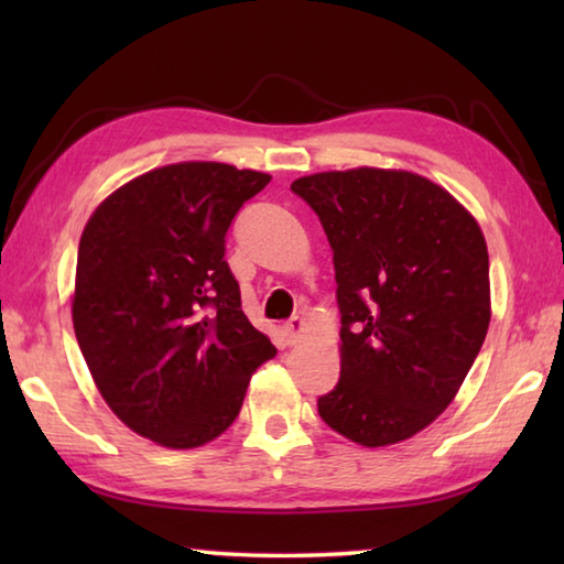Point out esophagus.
<instances>
[{"label":"esophagus","instance_id":"obj_1","mask_svg":"<svg viewBox=\"0 0 564 564\" xmlns=\"http://www.w3.org/2000/svg\"><path fill=\"white\" fill-rule=\"evenodd\" d=\"M283 330H285V338H289V343H295V340H299V338L303 336L305 323H303V318L295 316V318H291L289 323H285Z\"/></svg>","mask_w":564,"mask_h":564}]
</instances>
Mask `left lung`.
<instances>
[{
    "label": "left lung",
    "instance_id": "8db88e82",
    "mask_svg": "<svg viewBox=\"0 0 564 564\" xmlns=\"http://www.w3.org/2000/svg\"><path fill=\"white\" fill-rule=\"evenodd\" d=\"M291 191L321 218L338 283L340 380L318 415L366 447L408 441L453 403L488 333L480 226L410 171H326Z\"/></svg>",
    "mask_w": 564,
    "mask_h": 564
}]
</instances>
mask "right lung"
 Returning a JSON list of instances; mask_svg holds the SVG:
<instances>
[{"instance_id":"1","label":"right lung","mask_w":564,"mask_h":564,"mask_svg":"<svg viewBox=\"0 0 564 564\" xmlns=\"http://www.w3.org/2000/svg\"><path fill=\"white\" fill-rule=\"evenodd\" d=\"M269 181L216 161L171 164L113 191L84 228L76 340L117 417L159 445L221 435L275 356L224 259L238 208Z\"/></svg>"}]
</instances>
